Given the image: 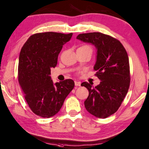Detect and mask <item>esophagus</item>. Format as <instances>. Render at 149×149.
Instances as JSON below:
<instances>
[{"label":"esophagus","instance_id":"1","mask_svg":"<svg viewBox=\"0 0 149 149\" xmlns=\"http://www.w3.org/2000/svg\"><path fill=\"white\" fill-rule=\"evenodd\" d=\"M75 86H81V82L75 81Z\"/></svg>","mask_w":149,"mask_h":149}]
</instances>
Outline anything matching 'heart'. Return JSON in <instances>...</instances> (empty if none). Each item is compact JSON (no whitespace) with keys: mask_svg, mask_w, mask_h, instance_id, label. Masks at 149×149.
Wrapping results in <instances>:
<instances>
[{"mask_svg":"<svg viewBox=\"0 0 149 149\" xmlns=\"http://www.w3.org/2000/svg\"><path fill=\"white\" fill-rule=\"evenodd\" d=\"M83 47H88V46H83Z\"/></svg>","mask_w":149,"mask_h":149,"instance_id":"b5f03b06","label":"heart"}]
</instances>
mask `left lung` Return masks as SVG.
<instances>
[{
	"instance_id": "obj_1",
	"label": "left lung",
	"mask_w": 149,
	"mask_h": 149,
	"mask_svg": "<svg viewBox=\"0 0 149 149\" xmlns=\"http://www.w3.org/2000/svg\"><path fill=\"white\" fill-rule=\"evenodd\" d=\"M76 38L91 44L97 49L93 69L100 84L83 82L82 86L89 91L84 101L85 107L98 118L107 117L118 110L129 90L130 70L129 58L125 49L117 39L100 32L80 34Z\"/></svg>"
}]
</instances>
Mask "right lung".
Listing matches in <instances>:
<instances>
[{"mask_svg": "<svg viewBox=\"0 0 149 149\" xmlns=\"http://www.w3.org/2000/svg\"><path fill=\"white\" fill-rule=\"evenodd\" d=\"M53 32L32 35L21 49L18 81L33 113L49 118L60 111L65 99L74 87L68 79L54 84L51 68L56 67L63 45L72 36Z\"/></svg>", "mask_w": 149, "mask_h": 149, "instance_id": "obj_1", "label": "right lung"}]
</instances>
